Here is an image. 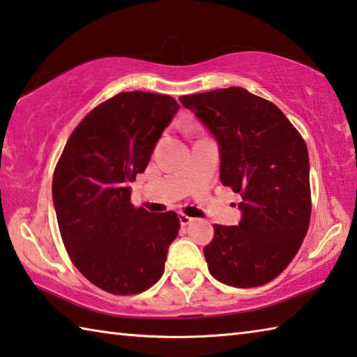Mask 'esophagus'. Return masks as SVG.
I'll return each instance as SVG.
<instances>
[{
	"label": "esophagus",
	"mask_w": 357,
	"mask_h": 357,
	"mask_svg": "<svg viewBox=\"0 0 357 357\" xmlns=\"http://www.w3.org/2000/svg\"><path fill=\"white\" fill-rule=\"evenodd\" d=\"M179 222H181V225L185 226V225H190L193 222V218L185 215V213H179Z\"/></svg>",
	"instance_id": "34e87169"
}]
</instances>
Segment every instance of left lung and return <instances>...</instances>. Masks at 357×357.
I'll list each match as a JSON object with an SVG mask.
<instances>
[{
	"instance_id": "8db88e82",
	"label": "left lung",
	"mask_w": 357,
	"mask_h": 357,
	"mask_svg": "<svg viewBox=\"0 0 357 357\" xmlns=\"http://www.w3.org/2000/svg\"><path fill=\"white\" fill-rule=\"evenodd\" d=\"M220 146V179L241 193L237 226L213 225L204 248L211 275L226 286H264L300 250L310 220L309 154L273 102L242 87L179 96Z\"/></svg>"
}]
</instances>
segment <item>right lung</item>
<instances>
[{
  "label": "right lung",
  "instance_id": "right-lung-1",
  "mask_svg": "<svg viewBox=\"0 0 357 357\" xmlns=\"http://www.w3.org/2000/svg\"><path fill=\"white\" fill-rule=\"evenodd\" d=\"M168 95L121 92L71 132L53 174L62 242L75 267L101 290L137 295L154 286L176 238V212L131 203V187L178 112Z\"/></svg>",
  "mask_w": 357,
  "mask_h": 357
}]
</instances>
